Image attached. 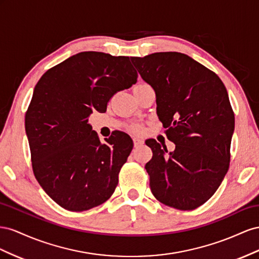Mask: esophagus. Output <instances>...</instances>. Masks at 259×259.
Masks as SVG:
<instances>
[{"label": "esophagus", "instance_id": "34e87169", "mask_svg": "<svg viewBox=\"0 0 259 259\" xmlns=\"http://www.w3.org/2000/svg\"><path fill=\"white\" fill-rule=\"evenodd\" d=\"M134 143H135V146L138 147V146L143 144V140L140 139V138H134Z\"/></svg>", "mask_w": 259, "mask_h": 259}]
</instances>
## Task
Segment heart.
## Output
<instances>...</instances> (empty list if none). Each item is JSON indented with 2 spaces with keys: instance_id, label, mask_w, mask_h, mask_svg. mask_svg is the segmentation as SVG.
<instances>
[{
  "instance_id": "obj_1",
  "label": "heart",
  "mask_w": 259,
  "mask_h": 259,
  "mask_svg": "<svg viewBox=\"0 0 259 259\" xmlns=\"http://www.w3.org/2000/svg\"><path fill=\"white\" fill-rule=\"evenodd\" d=\"M131 130L136 132V134H140V132H142V127L140 124H134L131 127Z\"/></svg>"
}]
</instances>
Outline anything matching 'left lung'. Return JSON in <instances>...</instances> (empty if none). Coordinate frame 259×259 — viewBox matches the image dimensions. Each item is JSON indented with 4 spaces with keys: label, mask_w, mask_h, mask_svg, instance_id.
Listing matches in <instances>:
<instances>
[{
    "label": "left lung",
    "mask_w": 259,
    "mask_h": 259,
    "mask_svg": "<svg viewBox=\"0 0 259 259\" xmlns=\"http://www.w3.org/2000/svg\"><path fill=\"white\" fill-rule=\"evenodd\" d=\"M156 93L157 116L176 149L155 140L145 165L150 188L160 203L192 210L213 195L230 166L234 113L227 89L215 72L178 52L131 57Z\"/></svg>",
    "instance_id": "obj_1"
}]
</instances>
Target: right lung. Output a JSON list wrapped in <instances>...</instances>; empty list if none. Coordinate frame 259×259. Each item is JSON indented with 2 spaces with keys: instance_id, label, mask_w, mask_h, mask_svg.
<instances>
[{
  "instance_id": "add662e5",
  "label": "right lung",
  "mask_w": 259,
  "mask_h": 259,
  "mask_svg": "<svg viewBox=\"0 0 259 259\" xmlns=\"http://www.w3.org/2000/svg\"><path fill=\"white\" fill-rule=\"evenodd\" d=\"M128 56L81 52L50 68L34 87L26 132L35 179L61 207L83 211L106 202L134 142L116 131L102 144L89 123L118 91L137 82Z\"/></svg>"
}]
</instances>
